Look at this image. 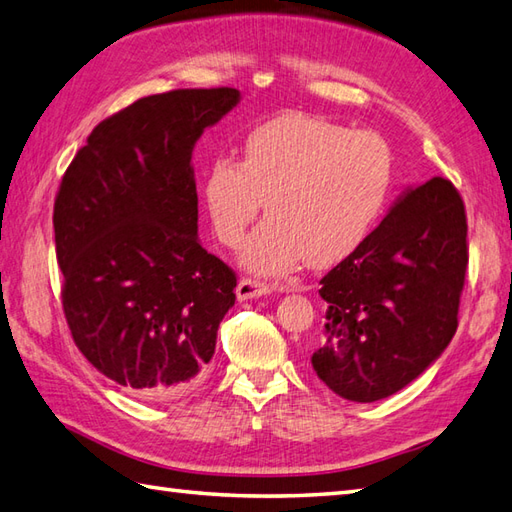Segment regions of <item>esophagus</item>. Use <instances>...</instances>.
Listing matches in <instances>:
<instances>
[{
  "label": "esophagus",
  "instance_id": "esophagus-1",
  "mask_svg": "<svg viewBox=\"0 0 512 512\" xmlns=\"http://www.w3.org/2000/svg\"><path fill=\"white\" fill-rule=\"evenodd\" d=\"M273 290V286L264 284V281H257V279H239V284L235 288V295L239 301H248V299H255V297H262L266 292Z\"/></svg>",
  "mask_w": 512,
  "mask_h": 512
}]
</instances>
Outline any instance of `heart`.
<instances>
[{"label": "heart", "instance_id": "heart-1", "mask_svg": "<svg viewBox=\"0 0 512 512\" xmlns=\"http://www.w3.org/2000/svg\"><path fill=\"white\" fill-rule=\"evenodd\" d=\"M394 154L372 129H352L308 114H281L244 138L242 162L206 167L200 195L215 237L242 242L259 211L268 220L242 250V264L279 275L303 259L330 268L354 255L383 215Z\"/></svg>", "mask_w": 512, "mask_h": 512}]
</instances>
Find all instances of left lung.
Returning <instances> with one entry per match:
<instances>
[{
  "mask_svg": "<svg viewBox=\"0 0 512 512\" xmlns=\"http://www.w3.org/2000/svg\"><path fill=\"white\" fill-rule=\"evenodd\" d=\"M466 264L458 189L444 178L409 187L367 242L321 279L328 310L314 372L354 402L407 387L458 330Z\"/></svg>",
  "mask_w": 512,
  "mask_h": 512,
  "instance_id": "left-lung-1",
  "label": "left lung"
}]
</instances>
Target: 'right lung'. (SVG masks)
I'll use <instances>...</instances> for the list:
<instances>
[{"mask_svg":"<svg viewBox=\"0 0 512 512\" xmlns=\"http://www.w3.org/2000/svg\"><path fill=\"white\" fill-rule=\"evenodd\" d=\"M239 90L145 96L92 129L54 200L72 339L143 400H178L209 374L237 279L198 237L193 147Z\"/></svg>","mask_w":512,"mask_h":512,"instance_id":"add662e5","label":"right lung"}]
</instances>
